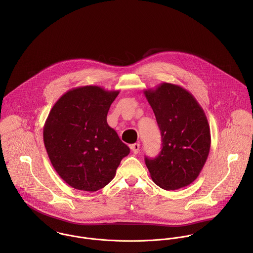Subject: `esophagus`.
Wrapping results in <instances>:
<instances>
[{
	"label": "esophagus",
	"mask_w": 253,
	"mask_h": 253,
	"mask_svg": "<svg viewBox=\"0 0 253 253\" xmlns=\"http://www.w3.org/2000/svg\"><path fill=\"white\" fill-rule=\"evenodd\" d=\"M130 149L134 154H137L140 150V144L139 143H134V144L130 145Z\"/></svg>",
	"instance_id": "1"
}]
</instances>
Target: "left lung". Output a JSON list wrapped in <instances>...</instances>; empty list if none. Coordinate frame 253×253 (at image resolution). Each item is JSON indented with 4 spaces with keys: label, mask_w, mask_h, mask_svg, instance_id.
Here are the masks:
<instances>
[{
    "label": "left lung",
    "mask_w": 253,
    "mask_h": 253,
    "mask_svg": "<svg viewBox=\"0 0 253 253\" xmlns=\"http://www.w3.org/2000/svg\"><path fill=\"white\" fill-rule=\"evenodd\" d=\"M162 134L163 148L155 159L145 158L152 180L165 190H177L196 180L211 149L207 116L196 98L180 85L163 83L146 89Z\"/></svg>",
    "instance_id": "left-lung-1"
}]
</instances>
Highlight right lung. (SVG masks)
<instances>
[{
	"mask_svg": "<svg viewBox=\"0 0 253 253\" xmlns=\"http://www.w3.org/2000/svg\"><path fill=\"white\" fill-rule=\"evenodd\" d=\"M119 90L84 85L64 93L43 126V143L52 167L74 189L95 192L116 175L129 148L107 124Z\"/></svg>",
	"mask_w": 253,
	"mask_h": 253,
	"instance_id": "add662e5",
	"label": "right lung"
}]
</instances>
